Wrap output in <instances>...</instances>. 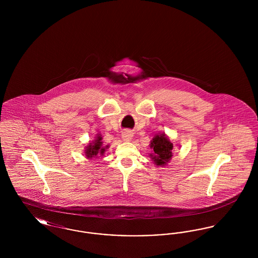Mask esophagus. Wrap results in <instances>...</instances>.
Wrapping results in <instances>:
<instances>
[{
	"label": "esophagus",
	"instance_id": "34e87169",
	"mask_svg": "<svg viewBox=\"0 0 258 258\" xmlns=\"http://www.w3.org/2000/svg\"><path fill=\"white\" fill-rule=\"evenodd\" d=\"M133 136H134V134L132 132H130V131H124L123 134H122L123 141H131Z\"/></svg>",
	"mask_w": 258,
	"mask_h": 258
}]
</instances>
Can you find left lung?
Returning <instances> with one entry per match:
<instances>
[{
	"instance_id": "left-lung-1",
	"label": "left lung",
	"mask_w": 258,
	"mask_h": 258,
	"mask_svg": "<svg viewBox=\"0 0 258 258\" xmlns=\"http://www.w3.org/2000/svg\"><path fill=\"white\" fill-rule=\"evenodd\" d=\"M150 147L153 149V153L150 154V157L157 165L164 166L171 160L173 144L165 134L156 135L151 141Z\"/></svg>"
}]
</instances>
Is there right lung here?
<instances>
[{
  "instance_id": "obj_1",
  "label": "right lung",
  "mask_w": 258,
  "mask_h": 258,
  "mask_svg": "<svg viewBox=\"0 0 258 258\" xmlns=\"http://www.w3.org/2000/svg\"><path fill=\"white\" fill-rule=\"evenodd\" d=\"M101 140H102L101 135H98L96 136V139L92 143H89V145L87 146L86 150H85V155L88 159H92L94 157H97L98 155L103 156L105 150L109 146L107 145V146L103 147Z\"/></svg>"
}]
</instances>
